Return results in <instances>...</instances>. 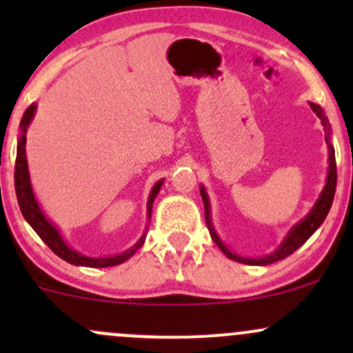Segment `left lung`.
<instances>
[{"label": "left lung", "instance_id": "obj_1", "mask_svg": "<svg viewBox=\"0 0 353 353\" xmlns=\"http://www.w3.org/2000/svg\"><path fill=\"white\" fill-rule=\"evenodd\" d=\"M309 105H311V109L314 110V114L319 117V119H321V124L325 126V133H326L325 140H326V145H328V176H326L325 188H323L319 198L316 199V203H314V206L311 208V212H309L307 215L301 220V222L295 223V225L288 230V234L283 237V241L280 243V245L275 249V251L270 252V254H266V256H263V258H244V256H239V254H236V252L230 251V249L222 243V239H220L219 234H216L215 227H213L212 213H210L208 194H206L205 186H199V193H201L203 205H205L206 227H208L210 236H212L213 243L219 245L220 251H222L227 258L234 259V261H237V263H244V265H252V266L272 265V263L280 261V259L287 258V256H290L292 252L297 251V249L301 248V245L304 244L305 241H307L309 237H311L312 234L319 229V227H321V223L325 222L326 215H328V212L331 208V203H333L334 190H336V162H334V148H333V145H331V126H330L328 117H326L325 110L319 108L318 104H312V102H309Z\"/></svg>", "mask_w": 353, "mask_h": 353}]
</instances>
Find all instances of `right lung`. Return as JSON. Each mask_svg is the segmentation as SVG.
<instances>
[{
    "label": "right lung",
    "instance_id": "right-lung-1",
    "mask_svg": "<svg viewBox=\"0 0 353 353\" xmlns=\"http://www.w3.org/2000/svg\"><path fill=\"white\" fill-rule=\"evenodd\" d=\"M37 105L32 104L30 108L25 110L22 121H20V134L19 140H17V160H15V191H17V199H19V206L22 210L23 219L30 223L32 229L37 232V236L49 245L54 254H58L59 258L65 259L70 265L74 266H88V268H108V266H116L124 263L126 259H130L138 249L141 248L145 243V236H147L148 225L145 227V232L140 239L137 241L130 249H126L121 254L114 256H105V258H92V256H85L81 252L74 251L73 248H70L65 239H63L61 232L58 230V227L51 222V220L46 216V213L42 212V208L39 206L37 199H35L34 190H32L30 184V174H28V163H27V154H25V143H27V130L28 124L34 119V114ZM163 179L157 181L155 186L152 188L150 196L147 201V222H150L152 219V206H154V199L159 194L160 188H162Z\"/></svg>",
    "mask_w": 353,
    "mask_h": 353
}]
</instances>
